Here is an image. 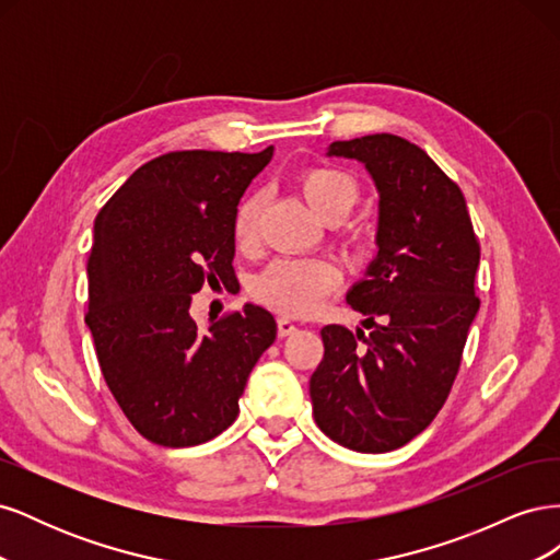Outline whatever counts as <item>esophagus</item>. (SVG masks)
Instances as JSON below:
<instances>
[{
  "mask_svg": "<svg viewBox=\"0 0 560 560\" xmlns=\"http://www.w3.org/2000/svg\"><path fill=\"white\" fill-rule=\"evenodd\" d=\"M296 331V325L292 319H287V317H278V336L280 338H284V336H292Z\"/></svg>",
  "mask_w": 560,
  "mask_h": 560,
  "instance_id": "esophagus-1",
  "label": "esophagus"
}]
</instances>
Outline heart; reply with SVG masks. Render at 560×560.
Wrapping results in <instances>:
<instances>
[{
    "label": "heart",
    "mask_w": 560,
    "mask_h": 560,
    "mask_svg": "<svg viewBox=\"0 0 560 560\" xmlns=\"http://www.w3.org/2000/svg\"><path fill=\"white\" fill-rule=\"evenodd\" d=\"M296 184L308 208L327 224L343 222L360 200L358 182L341 167H308L299 175ZM261 206V194L252 191L235 208L231 231L238 249H252L257 245ZM336 282V268L322 259H278L254 280L252 292L266 306L280 313L306 315L317 306L322 296L334 290Z\"/></svg>",
    "instance_id": "heart-1"
}]
</instances>
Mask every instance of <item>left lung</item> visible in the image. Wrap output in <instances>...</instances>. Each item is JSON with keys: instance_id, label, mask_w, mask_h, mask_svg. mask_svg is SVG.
Here are the masks:
<instances>
[{"instance_id": "8db88e82", "label": "left lung", "mask_w": 560, "mask_h": 560, "mask_svg": "<svg viewBox=\"0 0 560 560\" xmlns=\"http://www.w3.org/2000/svg\"><path fill=\"white\" fill-rule=\"evenodd\" d=\"M327 156L360 161L374 179L378 254L346 296L366 315L369 336L319 331L313 416L336 444L387 453L425 430L451 393L479 313L481 249L460 186L420 147L376 132L331 142Z\"/></svg>"}]
</instances>
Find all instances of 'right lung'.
<instances>
[{"label":"right lung","instance_id":"add662e5","mask_svg":"<svg viewBox=\"0 0 560 560\" xmlns=\"http://www.w3.org/2000/svg\"><path fill=\"white\" fill-rule=\"evenodd\" d=\"M241 151H171L135 171L93 226L89 313L103 376L126 418L167 448L206 444L238 416L276 319L245 303L210 327L191 294L233 273V212L268 161Z\"/></svg>","mask_w":560,"mask_h":560}]
</instances>
